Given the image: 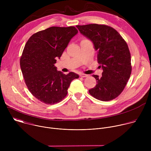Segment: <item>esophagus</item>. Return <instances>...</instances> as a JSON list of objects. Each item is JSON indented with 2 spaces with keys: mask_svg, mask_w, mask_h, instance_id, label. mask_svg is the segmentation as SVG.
<instances>
[{
  "mask_svg": "<svg viewBox=\"0 0 151 151\" xmlns=\"http://www.w3.org/2000/svg\"><path fill=\"white\" fill-rule=\"evenodd\" d=\"M88 76V75H86V74H84V73L80 74V76L82 77V78H85V77H87Z\"/></svg>",
  "mask_w": 151,
  "mask_h": 151,
  "instance_id": "34e87169",
  "label": "esophagus"
}]
</instances>
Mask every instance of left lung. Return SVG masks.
Masks as SVG:
<instances>
[{
  "label": "left lung",
  "mask_w": 151,
  "mask_h": 151,
  "mask_svg": "<svg viewBox=\"0 0 151 151\" xmlns=\"http://www.w3.org/2000/svg\"><path fill=\"white\" fill-rule=\"evenodd\" d=\"M81 34L90 39L97 51L102 76L93 75L97 84L89 93L101 101H109L123 91L132 73L131 54L125 40L114 28L104 24L76 26Z\"/></svg>",
  "instance_id": "left-lung-1"
}]
</instances>
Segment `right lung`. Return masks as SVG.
I'll use <instances>...</instances> for the list:
<instances>
[{
    "label": "right lung",
    "mask_w": 151,
    "mask_h": 151,
    "mask_svg": "<svg viewBox=\"0 0 151 151\" xmlns=\"http://www.w3.org/2000/svg\"><path fill=\"white\" fill-rule=\"evenodd\" d=\"M78 33L74 26L51 27L33 34L20 58V67L30 92L47 104L61 101L68 94L71 82L79 78L57 70L56 58L61 57L70 39Z\"/></svg>",
    "instance_id": "right-lung-1"
}]
</instances>
